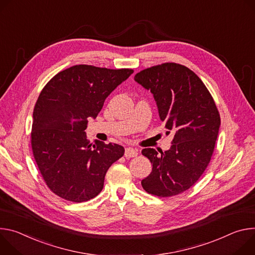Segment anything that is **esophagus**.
<instances>
[{"instance_id":"1","label":"esophagus","mask_w":255,"mask_h":255,"mask_svg":"<svg viewBox=\"0 0 255 255\" xmlns=\"http://www.w3.org/2000/svg\"><path fill=\"white\" fill-rule=\"evenodd\" d=\"M137 152H138V151H137L136 149H133V148L128 147V148L126 149L125 156H126V157H128V158H130V157H136V156H137Z\"/></svg>"}]
</instances>
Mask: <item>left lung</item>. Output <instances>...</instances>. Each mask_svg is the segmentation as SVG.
Wrapping results in <instances>:
<instances>
[{
  "mask_svg": "<svg viewBox=\"0 0 255 255\" xmlns=\"http://www.w3.org/2000/svg\"><path fill=\"white\" fill-rule=\"evenodd\" d=\"M134 81L152 92L166 134H174L168 151L159 154L143 149L153 168L142 186L160 197L177 195L200 179L211 161L221 125L219 110L203 81L185 66L157 65L135 74Z\"/></svg>",
  "mask_w": 255,
  "mask_h": 255,
  "instance_id": "left-lung-1",
  "label": "left lung"
}]
</instances>
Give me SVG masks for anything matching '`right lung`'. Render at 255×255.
<instances>
[{
  "label": "right lung",
  "mask_w": 255,
  "mask_h": 255,
  "mask_svg": "<svg viewBox=\"0 0 255 255\" xmlns=\"http://www.w3.org/2000/svg\"><path fill=\"white\" fill-rule=\"evenodd\" d=\"M77 65L52 77L33 110L31 148L47 187L73 203L100 193L108 168L125 154L123 146L87 138L89 118L95 119L106 97L131 74Z\"/></svg>",
  "instance_id": "add662e5"
}]
</instances>
